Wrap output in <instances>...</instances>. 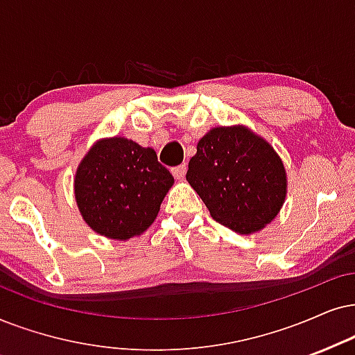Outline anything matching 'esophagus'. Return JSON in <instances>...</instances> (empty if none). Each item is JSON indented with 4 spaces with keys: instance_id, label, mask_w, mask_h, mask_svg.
I'll return each mask as SVG.
<instances>
[{
    "instance_id": "esophagus-1",
    "label": "esophagus",
    "mask_w": 355,
    "mask_h": 355,
    "mask_svg": "<svg viewBox=\"0 0 355 355\" xmlns=\"http://www.w3.org/2000/svg\"><path fill=\"white\" fill-rule=\"evenodd\" d=\"M185 173H187V165L185 164H182V165H178V167L172 168V175L175 178H178V180L185 177Z\"/></svg>"
}]
</instances>
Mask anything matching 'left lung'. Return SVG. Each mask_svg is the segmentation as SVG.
Returning a JSON list of instances; mask_svg holds the SVG:
<instances>
[{
    "instance_id": "1",
    "label": "left lung",
    "mask_w": 355,
    "mask_h": 355,
    "mask_svg": "<svg viewBox=\"0 0 355 355\" xmlns=\"http://www.w3.org/2000/svg\"><path fill=\"white\" fill-rule=\"evenodd\" d=\"M187 180L211 216L239 234L262 230L286 196L282 159L244 125L213 128L198 141Z\"/></svg>"
}]
</instances>
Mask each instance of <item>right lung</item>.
I'll return each instance as SVG.
<instances>
[{
  "instance_id": "1",
  "label": "right lung",
  "mask_w": 355,
  "mask_h": 355,
  "mask_svg": "<svg viewBox=\"0 0 355 355\" xmlns=\"http://www.w3.org/2000/svg\"><path fill=\"white\" fill-rule=\"evenodd\" d=\"M172 185L154 149L125 137L101 139L78 165L75 200L93 231L125 241L155 221Z\"/></svg>"
}]
</instances>
